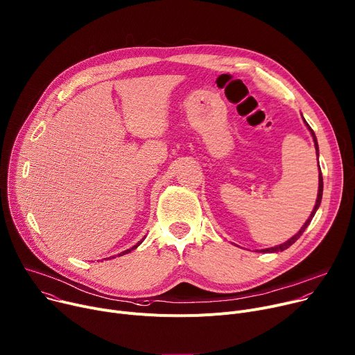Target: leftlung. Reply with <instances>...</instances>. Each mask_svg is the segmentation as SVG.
I'll use <instances>...</instances> for the list:
<instances>
[{
  "label": "left lung",
  "instance_id": "left-lung-1",
  "mask_svg": "<svg viewBox=\"0 0 355 355\" xmlns=\"http://www.w3.org/2000/svg\"><path fill=\"white\" fill-rule=\"evenodd\" d=\"M303 116V115H302ZM303 121H304V123H306V126H307V129L310 130V133H311V136H313V141H314V146H315V155L318 156V144H317V138H315V133H314V130L310 128V125L306 122V119L303 118ZM318 159V157H317ZM321 199H322V175H321V171H320V165H318V195H317V200H315V206H314V209H313V211H311V214H310V217L309 219L306 220V223L302 226V229H300L293 237H290L287 241H284V243H282V244H277V246H275V248H270V249H263V250H257V252H261V253H277V252H283V250H286V249H288L291 244L297 240V239H300V236H302L303 233H304V230L307 229V226L310 225V222L313 220V217H314V214H315V211L318 210V207H320V203H321Z\"/></svg>",
  "mask_w": 355,
  "mask_h": 355
}]
</instances>
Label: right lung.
Wrapping results in <instances>:
<instances>
[{"label": "right lung", "mask_w": 355, "mask_h": 355, "mask_svg": "<svg viewBox=\"0 0 355 355\" xmlns=\"http://www.w3.org/2000/svg\"><path fill=\"white\" fill-rule=\"evenodd\" d=\"M144 240H145V237H144V239H142V240H141V241H138V243H136V244H135V246H132V248H130V249H128V250H125V252H122V253H119V254H118V256H123V254H126V253H130V252H132V250H135V249H136V248H138V246H141V244H142V241H144ZM109 259H111V257H109ZM112 259H114V256H112Z\"/></svg>", "instance_id": "1"}]
</instances>
